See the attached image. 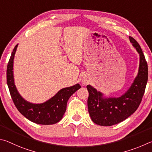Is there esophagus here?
Listing matches in <instances>:
<instances>
[{
  "label": "esophagus",
  "instance_id": "34e87169",
  "mask_svg": "<svg viewBox=\"0 0 152 152\" xmlns=\"http://www.w3.org/2000/svg\"><path fill=\"white\" fill-rule=\"evenodd\" d=\"M82 83H83L84 85H86L89 83V80L88 79H87V77H84L83 78V79H82Z\"/></svg>",
  "mask_w": 152,
  "mask_h": 152
}]
</instances>
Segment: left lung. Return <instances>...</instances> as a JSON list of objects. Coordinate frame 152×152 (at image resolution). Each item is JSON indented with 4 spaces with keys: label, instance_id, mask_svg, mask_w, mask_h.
Masks as SVG:
<instances>
[{
    "label": "left lung",
    "instance_id": "1",
    "mask_svg": "<svg viewBox=\"0 0 152 152\" xmlns=\"http://www.w3.org/2000/svg\"><path fill=\"white\" fill-rule=\"evenodd\" d=\"M132 46L140 55L137 75L128 89L119 97H109L87 85L88 111L94 123L102 126H111L123 121L139 107L144 94L148 78V68L140 45L129 37Z\"/></svg>",
    "mask_w": 152,
    "mask_h": 152
}]
</instances>
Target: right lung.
Returning a JSON list of instances; mask_svg holds the SVG:
<instances>
[{
  "label": "right lung",
  "mask_w": 152,
  "mask_h": 152,
  "mask_svg": "<svg viewBox=\"0 0 152 152\" xmlns=\"http://www.w3.org/2000/svg\"><path fill=\"white\" fill-rule=\"evenodd\" d=\"M18 44L13 49L7 65V81L16 107L28 120L41 125H52L59 121L65 114L68 100L75 92L81 88L79 83L59 90L54 96L41 103H33L21 96L15 83L14 58Z\"/></svg>",
  "instance_id": "1"
}]
</instances>
